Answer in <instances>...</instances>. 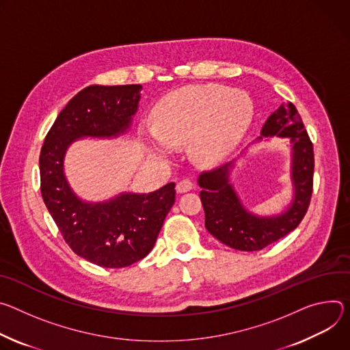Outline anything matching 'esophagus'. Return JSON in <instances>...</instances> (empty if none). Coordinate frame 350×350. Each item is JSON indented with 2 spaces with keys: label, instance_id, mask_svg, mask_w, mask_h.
Masks as SVG:
<instances>
[{
  "label": "esophagus",
  "instance_id": "1",
  "mask_svg": "<svg viewBox=\"0 0 350 350\" xmlns=\"http://www.w3.org/2000/svg\"><path fill=\"white\" fill-rule=\"evenodd\" d=\"M191 189H193V182L189 178H183L182 180H179L176 183V191L178 193H185V191H189Z\"/></svg>",
  "mask_w": 350,
  "mask_h": 350
}]
</instances>
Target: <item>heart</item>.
<instances>
[{"mask_svg":"<svg viewBox=\"0 0 350 350\" xmlns=\"http://www.w3.org/2000/svg\"><path fill=\"white\" fill-rule=\"evenodd\" d=\"M253 101L241 90L218 85L189 86L167 96L155 111L148 148L164 159L172 146L189 142L196 161L211 165L237 147L253 120Z\"/></svg>","mask_w":350,"mask_h":350,"instance_id":"obj_1","label":"heart"}]
</instances>
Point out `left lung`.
Instances as JSON below:
<instances>
[{"mask_svg":"<svg viewBox=\"0 0 350 350\" xmlns=\"http://www.w3.org/2000/svg\"><path fill=\"white\" fill-rule=\"evenodd\" d=\"M261 135L289 137L292 143V180L293 202L280 215L258 217L242 206L237 191L229 183L232 163L204 171L199 176L202 204L206 213V228L224 245L256 252L280 241L292 232L307 213L313 195L314 152L303 121L292 103L281 107L268 116ZM261 139V137H258Z\"/></svg>","mask_w":350,"mask_h":350,"instance_id":"obj_1","label":"left lung"}]
</instances>
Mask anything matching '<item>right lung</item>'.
<instances>
[{
	"instance_id": "1",
	"label": "right lung",
	"mask_w": 350,
	"mask_h": 350,
	"mask_svg": "<svg viewBox=\"0 0 350 350\" xmlns=\"http://www.w3.org/2000/svg\"><path fill=\"white\" fill-rule=\"evenodd\" d=\"M140 85L89 86L59 112L40 152V189L46 207L68 246L104 268H124L152 249L175 203V183L136 195L122 193L104 203H85L64 175V155L77 137L124 133L137 111Z\"/></svg>"
}]
</instances>
